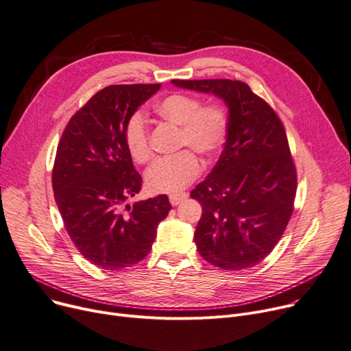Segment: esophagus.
<instances>
[{
	"label": "esophagus",
	"mask_w": 351,
	"mask_h": 351,
	"mask_svg": "<svg viewBox=\"0 0 351 351\" xmlns=\"http://www.w3.org/2000/svg\"><path fill=\"white\" fill-rule=\"evenodd\" d=\"M186 199H188V195H186V193H173V195L169 196V202H171L172 206H178L182 202H184Z\"/></svg>",
	"instance_id": "obj_1"
}]
</instances>
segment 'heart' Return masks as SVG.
Returning <instances> with one entry per match:
<instances>
[{"label": "heart", "mask_w": 351, "mask_h": 351, "mask_svg": "<svg viewBox=\"0 0 351 351\" xmlns=\"http://www.w3.org/2000/svg\"><path fill=\"white\" fill-rule=\"evenodd\" d=\"M160 119L180 127V147H191L204 158L220 152L227 136V115L217 106H203L195 97L172 93L154 106ZM124 141L131 158L145 163L152 156L149 128L143 112L130 115L124 128ZM200 162L189 151L156 160L145 173V184L152 193H172L184 189L200 173Z\"/></svg>", "instance_id": "b5f03b06"}]
</instances>
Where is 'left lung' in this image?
Listing matches in <instances>:
<instances>
[{
    "mask_svg": "<svg viewBox=\"0 0 351 351\" xmlns=\"http://www.w3.org/2000/svg\"><path fill=\"white\" fill-rule=\"evenodd\" d=\"M210 93L228 108L224 149L191 192L202 204L195 243L203 258L227 271L261 263L281 240L293 212L296 169L285 128L269 104L240 80H172Z\"/></svg>",
    "mask_w": 351,
    "mask_h": 351,
    "instance_id": "1",
    "label": "left lung"
}]
</instances>
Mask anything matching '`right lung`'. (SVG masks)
I'll use <instances>...</instances> for the list:
<instances>
[{
  "label": "right lung",
  "mask_w": 351,
  "mask_h": 351,
  "mask_svg": "<svg viewBox=\"0 0 351 351\" xmlns=\"http://www.w3.org/2000/svg\"><path fill=\"white\" fill-rule=\"evenodd\" d=\"M160 84H115L96 93L66 125L52 172L55 200L69 237L87 261L119 271L144 260L158 224L172 208L167 195L127 203L143 179L124 141L130 115Z\"/></svg>",
  "instance_id": "add662e5"
}]
</instances>
